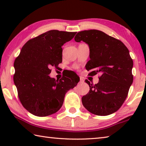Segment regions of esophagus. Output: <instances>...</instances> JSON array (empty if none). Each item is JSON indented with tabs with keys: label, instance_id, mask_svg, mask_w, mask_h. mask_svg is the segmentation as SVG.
Wrapping results in <instances>:
<instances>
[{
	"label": "esophagus",
	"instance_id": "obj_1",
	"mask_svg": "<svg viewBox=\"0 0 146 146\" xmlns=\"http://www.w3.org/2000/svg\"><path fill=\"white\" fill-rule=\"evenodd\" d=\"M84 80L82 77H80V82L84 83Z\"/></svg>",
	"mask_w": 146,
	"mask_h": 146
}]
</instances>
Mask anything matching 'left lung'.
<instances>
[{
	"label": "left lung",
	"instance_id": "left-lung-1",
	"mask_svg": "<svg viewBox=\"0 0 146 146\" xmlns=\"http://www.w3.org/2000/svg\"><path fill=\"white\" fill-rule=\"evenodd\" d=\"M75 40H82L90 47V60L86 65L91 71L89 75H101L95 85L85 80L90 91L82 98L83 106L96 115L116 112L124 102L133 81L129 50L122 42L97 29L78 32Z\"/></svg>",
	"mask_w": 146,
	"mask_h": 146
}]
</instances>
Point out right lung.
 Returning a JSON list of instances; mask_svg holds the SVG:
<instances>
[{"instance_id":"1","label":"right lung","mask_w":146,"mask_h":146,"mask_svg":"<svg viewBox=\"0 0 146 146\" xmlns=\"http://www.w3.org/2000/svg\"><path fill=\"white\" fill-rule=\"evenodd\" d=\"M76 32L50 30L29 40L14 62L13 81L23 107L37 117L55 113L63 104L65 94L77 85L75 72L55 80L51 68L62 61V46Z\"/></svg>"}]
</instances>
